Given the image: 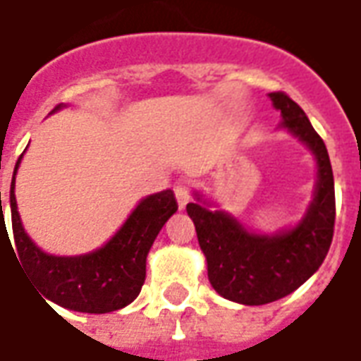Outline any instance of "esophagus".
<instances>
[{"instance_id":"esophagus-1","label":"esophagus","mask_w":361,"mask_h":361,"mask_svg":"<svg viewBox=\"0 0 361 361\" xmlns=\"http://www.w3.org/2000/svg\"><path fill=\"white\" fill-rule=\"evenodd\" d=\"M173 193H176V199H178V207L180 209H185V205L191 199V189H189L188 180H178L173 183Z\"/></svg>"}]
</instances>
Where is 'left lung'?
<instances>
[{
    "mask_svg": "<svg viewBox=\"0 0 361 361\" xmlns=\"http://www.w3.org/2000/svg\"><path fill=\"white\" fill-rule=\"evenodd\" d=\"M269 99L281 111V128L293 133L317 160L314 197L299 224L276 234H256L228 213L211 211L199 195L197 203H188L211 286L240 305H266L293 293L321 268L334 234L336 201L326 146L287 93H269Z\"/></svg>",
    "mask_w": 361,
    "mask_h": 361,
    "instance_id": "1",
    "label": "left lung"
}]
</instances>
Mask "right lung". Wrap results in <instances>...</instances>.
<instances>
[{
    "label": "right lung",
    "mask_w": 361,
    "mask_h": 361,
    "mask_svg": "<svg viewBox=\"0 0 361 361\" xmlns=\"http://www.w3.org/2000/svg\"><path fill=\"white\" fill-rule=\"evenodd\" d=\"M62 105H58V111ZM23 154L15 164L9 205L13 226L17 262L52 303L78 312L119 311L137 299L146 277V256L166 221L178 211L172 189L145 197L128 215L125 224L105 246L84 256H52L42 252L29 238L21 224L15 201V173ZM1 195V193H0ZM1 209V197H0ZM4 211L0 219V236L5 231ZM9 240V234L7 238ZM11 244V240H9ZM13 250V246H11ZM15 254V252H13Z\"/></svg>",
    "instance_id": "right-lung-1"
}]
</instances>
